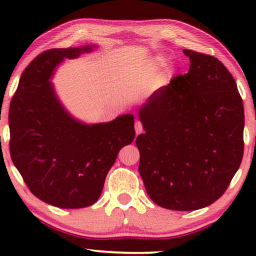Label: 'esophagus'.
<instances>
[{"instance_id":"1","label":"esophagus","mask_w":256,"mask_h":256,"mask_svg":"<svg viewBox=\"0 0 256 256\" xmlns=\"http://www.w3.org/2000/svg\"><path fill=\"white\" fill-rule=\"evenodd\" d=\"M142 131H144V126H142V123L140 120H136V134H140Z\"/></svg>"}]
</instances>
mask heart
Instances as JSON below:
<instances>
[{
  "mask_svg": "<svg viewBox=\"0 0 256 256\" xmlns=\"http://www.w3.org/2000/svg\"><path fill=\"white\" fill-rule=\"evenodd\" d=\"M164 64V58H162V56H159V58H156L154 60V66L156 68L162 66Z\"/></svg>",
  "mask_w": 256,
  "mask_h": 256,
  "instance_id": "obj_1",
  "label": "heart"
}]
</instances>
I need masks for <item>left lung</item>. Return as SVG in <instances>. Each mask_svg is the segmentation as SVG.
Listing matches in <instances>:
<instances>
[{"label": "left lung", "mask_w": 256, "mask_h": 256, "mask_svg": "<svg viewBox=\"0 0 256 256\" xmlns=\"http://www.w3.org/2000/svg\"><path fill=\"white\" fill-rule=\"evenodd\" d=\"M190 66L141 107L138 172L156 204L193 211L226 192L244 154V106L214 56L184 50Z\"/></svg>", "instance_id": "obj_1"}]
</instances>
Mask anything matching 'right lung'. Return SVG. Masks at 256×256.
<instances>
[{
  "label": "right lung",
  "mask_w": 256,
  "mask_h": 256,
  "mask_svg": "<svg viewBox=\"0 0 256 256\" xmlns=\"http://www.w3.org/2000/svg\"><path fill=\"white\" fill-rule=\"evenodd\" d=\"M92 50L52 48L34 58L21 74L8 110L10 154L34 196L64 209L94 204L118 151L136 136L134 118L86 125L72 118L48 81L64 58Z\"/></svg>",
  "instance_id": "right-lung-1"
}]
</instances>
